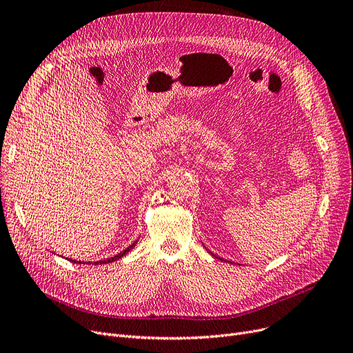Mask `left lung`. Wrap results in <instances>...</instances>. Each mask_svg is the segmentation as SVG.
I'll return each instance as SVG.
<instances>
[{
  "mask_svg": "<svg viewBox=\"0 0 353 353\" xmlns=\"http://www.w3.org/2000/svg\"><path fill=\"white\" fill-rule=\"evenodd\" d=\"M213 256H214V254H213ZM214 257H216V256H214ZM217 259H220V257H217ZM220 261H223V259H220ZM226 262H228V261H226Z\"/></svg>",
  "mask_w": 353,
  "mask_h": 353,
  "instance_id": "8db88e82",
  "label": "left lung"
}]
</instances>
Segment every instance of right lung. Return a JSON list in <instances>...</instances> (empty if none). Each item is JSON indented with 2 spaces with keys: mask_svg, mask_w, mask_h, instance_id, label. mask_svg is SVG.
<instances>
[{
  "mask_svg": "<svg viewBox=\"0 0 353 353\" xmlns=\"http://www.w3.org/2000/svg\"><path fill=\"white\" fill-rule=\"evenodd\" d=\"M134 246H136V242H134L133 245H130L125 250H123V252H120L119 254H116L114 257H110V259H105V261H100V262H94V263H96V265H103V263H111V262H114V261H119L120 257H123L125 253H128V252L132 250ZM70 261H71V259H70ZM71 262H74V263H81L80 261H79V262H76V261H71Z\"/></svg>",
  "mask_w": 353,
  "mask_h": 353,
  "instance_id": "right-lung-1",
  "label": "right lung"
}]
</instances>
